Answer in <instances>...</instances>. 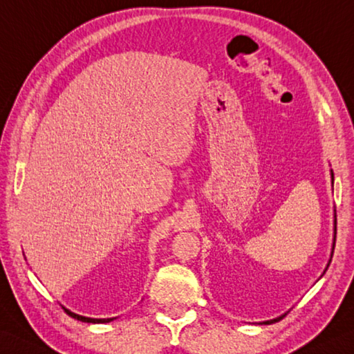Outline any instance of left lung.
<instances>
[{"label":"left lung","instance_id":"left-lung-1","mask_svg":"<svg viewBox=\"0 0 354 354\" xmlns=\"http://www.w3.org/2000/svg\"><path fill=\"white\" fill-rule=\"evenodd\" d=\"M331 171V184H333V181H335V175H333V170H330ZM335 234H333V247H331V258H333V252H335V242H336V210H335ZM331 258H330V261H328V264H327V268H328V266H330V262H331ZM327 268L324 270V273L327 272ZM287 313H283V315H281L279 317H274V319H270V321H264V322H259L261 325H268V324H273V322H278V321H281L283 316H286Z\"/></svg>","mask_w":354,"mask_h":354}]
</instances>
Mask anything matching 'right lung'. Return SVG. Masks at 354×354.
Listing matches in <instances>:
<instances>
[{
  "label": "right lung",
  "instance_id": "add662e5",
  "mask_svg": "<svg viewBox=\"0 0 354 354\" xmlns=\"http://www.w3.org/2000/svg\"><path fill=\"white\" fill-rule=\"evenodd\" d=\"M66 310V313L68 315V316H72L73 319H78V321H81V322H88V324H106V322H112V321H115L116 317H104V319H96V317H87V316H81V315H76V313H73V311H71L68 308H66V307H62Z\"/></svg>",
  "mask_w": 354,
  "mask_h": 354
}]
</instances>
